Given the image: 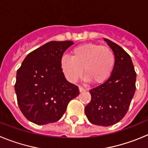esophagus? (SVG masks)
<instances>
[{"label":"esophagus","mask_w":148,"mask_h":148,"mask_svg":"<svg viewBox=\"0 0 148 148\" xmlns=\"http://www.w3.org/2000/svg\"><path fill=\"white\" fill-rule=\"evenodd\" d=\"M86 90H87V89H86V88L82 87V86H79V91H80L81 92H84V91H86Z\"/></svg>","instance_id":"34e87169"}]
</instances>
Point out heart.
I'll use <instances>...</instances> for the list:
<instances>
[{
    "mask_svg": "<svg viewBox=\"0 0 148 148\" xmlns=\"http://www.w3.org/2000/svg\"><path fill=\"white\" fill-rule=\"evenodd\" d=\"M115 64L114 53L109 47L97 44H82L72 50L71 57L64 56L61 68L66 78L75 82L83 73L87 81L102 83L110 75Z\"/></svg>",
    "mask_w": 148,
    "mask_h": 148,
    "instance_id": "1",
    "label": "heart"
}]
</instances>
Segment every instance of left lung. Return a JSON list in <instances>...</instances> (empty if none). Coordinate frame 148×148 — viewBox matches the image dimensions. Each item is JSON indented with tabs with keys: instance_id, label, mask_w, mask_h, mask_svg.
I'll use <instances>...</instances> for the list:
<instances>
[{
	"instance_id": "obj_1",
	"label": "left lung",
	"mask_w": 148,
	"mask_h": 148,
	"mask_svg": "<svg viewBox=\"0 0 148 148\" xmlns=\"http://www.w3.org/2000/svg\"><path fill=\"white\" fill-rule=\"evenodd\" d=\"M115 56L111 75L104 84L90 90L91 101L84 108L89 121L99 126H111L122 119L136 91V73L130 56L125 49L104 38Z\"/></svg>"
}]
</instances>
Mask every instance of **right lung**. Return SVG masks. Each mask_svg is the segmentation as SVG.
Instances as JSON below:
<instances>
[{
	"mask_svg": "<svg viewBox=\"0 0 148 148\" xmlns=\"http://www.w3.org/2000/svg\"><path fill=\"white\" fill-rule=\"evenodd\" d=\"M73 44L71 40L47 43L27 55L17 71L18 104L31 122L43 125L58 121L68 103L79 94L61 69L63 54Z\"/></svg>",
	"mask_w": 148,
	"mask_h": 148,
	"instance_id": "obj_1",
	"label": "right lung"
}]
</instances>
